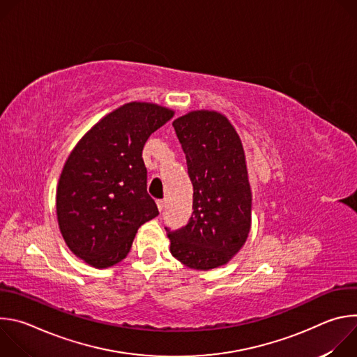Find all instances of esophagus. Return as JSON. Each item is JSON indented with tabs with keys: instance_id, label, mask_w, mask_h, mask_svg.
<instances>
[{
	"instance_id": "34e87169",
	"label": "esophagus",
	"mask_w": 357,
	"mask_h": 357,
	"mask_svg": "<svg viewBox=\"0 0 357 357\" xmlns=\"http://www.w3.org/2000/svg\"><path fill=\"white\" fill-rule=\"evenodd\" d=\"M157 206H158V211H160V212H162V211H164V208H165V200H162V199L157 200Z\"/></svg>"
}]
</instances>
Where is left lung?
Segmentation results:
<instances>
[{
	"mask_svg": "<svg viewBox=\"0 0 357 357\" xmlns=\"http://www.w3.org/2000/svg\"><path fill=\"white\" fill-rule=\"evenodd\" d=\"M193 185L188 225L168 231L172 256L189 268L208 271L227 264L251 229V186L241 139L229 119L193 110L172 123Z\"/></svg>",
	"mask_w": 357,
	"mask_h": 357,
	"instance_id": "obj_1",
	"label": "left lung"
}]
</instances>
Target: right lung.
<instances>
[{
	"instance_id": "obj_1",
	"label": "right lung",
	"mask_w": 357,
	"mask_h": 357,
	"mask_svg": "<svg viewBox=\"0 0 357 357\" xmlns=\"http://www.w3.org/2000/svg\"><path fill=\"white\" fill-rule=\"evenodd\" d=\"M174 114L131 101L98 120L72 149L58 183L56 216L66 245L86 264H119L139 226L158 216L146 193L142 148Z\"/></svg>"
}]
</instances>
